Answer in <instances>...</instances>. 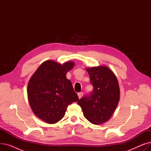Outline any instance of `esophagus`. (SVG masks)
<instances>
[{
  "mask_svg": "<svg viewBox=\"0 0 151 151\" xmlns=\"http://www.w3.org/2000/svg\"><path fill=\"white\" fill-rule=\"evenodd\" d=\"M78 96L79 99H81V98L83 97V92L78 93Z\"/></svg>",
  "mask_w": 151,
  "mask_h": 151,
  "instance_id": "esophagus-1",
  "label": "esophagus"
}]
</instances>
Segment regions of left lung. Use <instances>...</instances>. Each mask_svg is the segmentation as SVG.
I'll use <instances>...</instances> for the list:
<instances>
[{
    "label": "left lung",
    "mask_w": 151,
    "mask_h": 151,
    "mask_svg": "<svg viewBox=\"0 0 151 151\" xmlns=\"http://www.w3.org/2000/svg\"><path fill=\"white\" fill-rule=\"evenodd\" d=\"M92 92L77 102L84 117L96 125L107 122L112 116L120 99V89L114 73L106 66L87 68Z\"/></svg>",
    "instance_id": "obj_1"
}]
</instances>
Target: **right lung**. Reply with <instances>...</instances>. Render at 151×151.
I'll list each match as a JSON object with an SVG mask.
<instances>
[{"mask_svg":"<svg viewBox=\"0 0 151 151\" xmlns=\"http://www.w3.org/2000/svg\"><path fill=\"white\" fill-rule=\"evenodd\" d=\"M75 63L63 64L50 60L40 65L30 78L27 97L34 113L47 124H55L65 116L68 105L79 99L66 77Z\"/></svg>","mask_w":151,"mask_h":151,"instance_id":"right-lung-1","label":"right lung"}]
</instances>
